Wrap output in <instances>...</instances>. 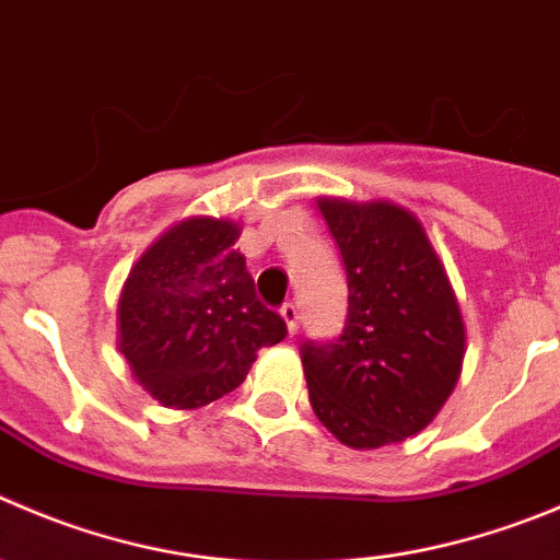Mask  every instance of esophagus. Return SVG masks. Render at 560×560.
I'll return each mask as SVG.
<instances>
[{
  "instance_id": "34e87169",
  "label": "esophagus",
  "mask_w": 560,
  "mask_h": 560,
  "mask_svg": "<svg viewBox=\"0 0 560 560\" xmlns=\"http://www.w3.org/2000/svg\"><path fill=\"white\" fill-rule=\"evenodd\" d=\"M280 316H283L285 327H289V335H294L296 327H300V311H296L294 302H285V305L280 307Z\"/></svg>"
}]
</instances>
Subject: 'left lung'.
Listing matches in <instances>:
<instances>
[{"label": "left lung", "mask_w": 560, "mask_h": 560, "mask_svg": "<svg viewBox=\"0 0 560 560\" xmlns=\"http://www.w3.org/2000/svg\"><path fill=\"white\" fill-rule=\"evenodd\" d=\"M338 242L349 313L332 343H302L316 418L357 451L404 443L434 420L465 360V318L412 211L390 200L318 197Z\"/></svg>", "instance_id": "8db88e82"}]
</instances>
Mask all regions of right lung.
Listing matches in <instances>:
<instances>
[{"label": "right lung", "instance_id": "1", "mask_svg": "<svg viewBox=\"0 0 560 560\" xmlns=\"http://www.w3.org/2000/svg\"><path fill=\"white\" fill-rule=\"evenodd\" d=\"M238 222L189 217L140 255L117 300V349L162 407L197 409L236 390L285 322L255 296Z\"/></svg>", "mask_w": 560, "mask_h": 560}]
</instances>
